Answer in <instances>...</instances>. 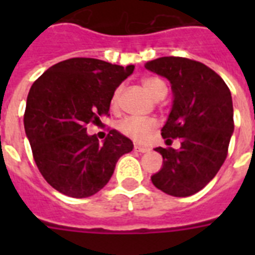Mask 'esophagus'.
Instances as JSON below:
<instances>
[{
  "mask_svg": "<svg viewBox=\"0 0 255 255\" xmlns=\"http://www.w3.org/2000/svg\"><path fill=\"white\" fill-rule=\"evenodd\" d=\"M133 149H135V151H137V152H141V153H144V152L148 151V148L140 147V145H133Z\"/></svg>",
  "mask_w": 255,
  "mask_h": 255,
  "instance_id": "34e87169",
  "label": "esophagus"
}]
</instances>
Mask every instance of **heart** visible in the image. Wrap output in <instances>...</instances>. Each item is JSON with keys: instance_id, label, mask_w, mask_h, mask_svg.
<instances>
[{"instance_id": "1", "label": "heart", "mask_w": 255, "mask_h": 255, "mask_svg": "<svg viewBox=\"0 0 255 255\" xmlns=\"http://www.w3.org/2000/svg\"><path fill=\"white\" fill-rule=\"evenodd\" d=\"M144 88L153 98V99H161L167 94V85L157 77H147L143 81ZM122 86L114 91L111 96V108L118 110L119 108L120 95H122ZM157 127V122L153 118H124L118 123V129L122 135L127 136L129 139L135 140L137 143H141L151 135V132Z\"/></svg>"}]
</instances>
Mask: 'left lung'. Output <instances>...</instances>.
<instances>
[{"label": "left lung", "mask_w": 255, "mask_h": 255, "mask_svg": "<svg viewBox=\"0 0 255 255\" xmlns=\"http://www.w3.org/2000/svg\"><path fill=\"white\" fill-rule=\"evenodd\" d=\"M165 77L173 90V107L161 136L178 151L155 148L163 168L151 177L153 185L174 197L197 193L217 174L228 156L234 131L233 102L229 87L216 71L201 62L163 57L145 65Z\"/></svg>", "instance_id": "1"}]
</instances>
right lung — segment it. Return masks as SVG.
<instances>
[{
  "label": "right lung",
  "mask_w": 255,
  "mask_h": 255,
  "mask_svg": "<svg viewBox=\"0 0 255 255\" xmlns=\"http://www.w3.org/2000/svg\"><path fill=\"white\" fill-rule=\"evenodd\" d=\"M94 58H71L46 70L30 88L23 124L34 161L46 181L74 198L98 193L133 144L115 129L104 143L87 135L110 116L111 96L133 71Z\"/></svg>",
  "instance_id": "1"
}]
</instances>
